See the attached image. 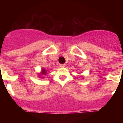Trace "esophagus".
Here are the masks:
<instances>
[{
  "mask_svg": "<svg viewBox=\"0 0 123 123\" xmlns=\"http://www.w3.org/2000/svg\"><path fill=\"white\" fill-rule=\"evenodd\" d=\"M66 64H60V67L61 68H64L65 67Z\"/></svg>",
  "mask_w": 123,
  "mask_h": 123,
  "instance_id": "34e87169",
  "label": "esophagus"
}]
</instances>
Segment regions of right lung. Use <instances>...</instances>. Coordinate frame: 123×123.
<instances>
[{"label": "right lung", "mask_w": 123, "mask_h": 123, "mask_svg": "<svg viewBox=\"0 0 123 123\" xmlns=\"http://www.w3.org/2000/svg\"><path fill=\"white\" fill-rule=\"evenodd\" d=\"M41 74H42L43 75H46V69H44V68H43L42 70H41Z\"/></svg>", "instance_id": "obj_1"}]
</instances>
